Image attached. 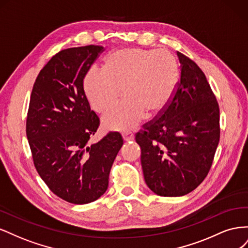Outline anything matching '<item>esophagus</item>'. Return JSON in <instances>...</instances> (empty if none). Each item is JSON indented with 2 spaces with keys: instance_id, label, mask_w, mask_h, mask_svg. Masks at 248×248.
<instances>
[{
  "instance_id": "34e87169",
  "label": "esophagus",
  "mask_w": 248,
  "mask_h": 248,
  "mask_svg": "<svg viewBox=\"0 0 248 248\" xmlns=\"http://www.w3.org/2000/svg\"><path fill=\"white\" fill-rule=\"evenodd\" d=\"M123 139L125 141H130L134 139V136L132 132H124L123 133Z\"/></svg>"
}]
</instances>
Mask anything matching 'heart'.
Wrapping results in <instances>:
<instances>
[{"label": "heart", "mask_w": 248, "mask_h": 248, "mask_svg": "<svg viewBox=\"0 0 248 248\" xmlns=\"http://www.w3.org/2000/svg\"><path fill=\"white\" fill-rule=\"evenodd\" d=\"M178 80V64L170 52L122 48L106 59L103 72L87 74L85 91L94 110L101 115L114 108L123 95L125 101L103 119V125L126 131L137 127L146 115L159 116L174 97Z\"/></svg>", "instance_id": "1"}]
</instances>
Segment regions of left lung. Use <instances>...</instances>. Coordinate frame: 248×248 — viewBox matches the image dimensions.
<instances>
[{
	"label": "left lung",
	"instance_id": "1",
	"mask_svg": "<svg viewBox=\"0 0 248 248\" xmlns=\"http://www.w3.org/2000/svg\"><path fill=\"white\" fill-rule=\"evenodd\" d=\"M181 76L159 117L136 134L145 182L160 197H182L204 181L220 138L219 107L204 72L177 51Z\"/></svg>",
	"mask_w": 248,
	"mask_h": 248
}]
</instances>
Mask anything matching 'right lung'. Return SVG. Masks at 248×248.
Here are the masks:
<instances>
[{
	"mask_svg": "<svg viewBox=\"0 0 248 248\" xmlns=\"http://www.w3.org/2000/svg\"><path fill=\"white\" fill-rule=\"evenodd\" d=\"M103 46L59 51L36 78L27 117L34 166L48 188L71 204H88L107 191L108 176L123 139L108 132L88 141L99 127L84 90V78Z\"/></svg>",
	"mask_w": 248,
	"mask_h": 248,
	"instance_id": "add662e5",
	"label": "right lung"
}]
</instances>
